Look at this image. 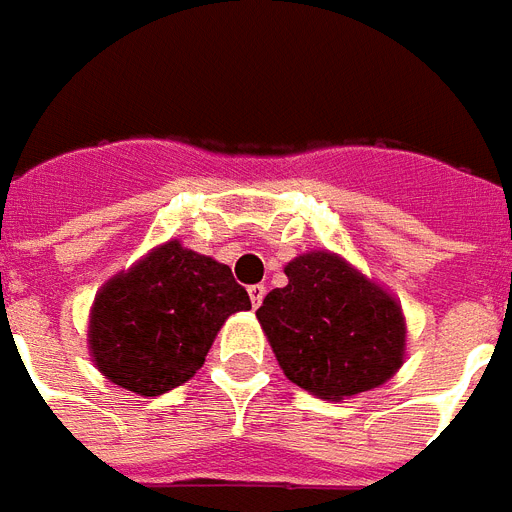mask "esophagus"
<instances>
[{
    "instance_id": "obj_1",
    "label": "esophagus",
    "mask_w": 512,
    "mask_h": 512,
    "mask_svg": "<svg viewBox=\"0 0 512 512\" xmlns=\"http://www.w3.org/2000/svg\"><path fill=\"white\" fill-rule=\"evenodd\" d=\"M248 296H251L253 309H259L261 301H264V296H267V285H261V282H256V285H251V288H248Z\"/></svg>"
}]
</instances>
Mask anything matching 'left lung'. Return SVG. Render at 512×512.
<instances>
[{"mask_svg":"<svg viewBox=\"0 0 512 512\" xmlns=\"http://www.w3.org/2000/svg\"><path fill=\"white\" fill-rule=\"evenodd\" d=\"M285 275L288 285L269 290L256 317L288 380L335 402L402 367V306L378 282L330 251L301 253Z\"/></svg>","mask_w":512,"mask_h":512,"instance_id":"obj_1","label":"left lung"}]
</instances>
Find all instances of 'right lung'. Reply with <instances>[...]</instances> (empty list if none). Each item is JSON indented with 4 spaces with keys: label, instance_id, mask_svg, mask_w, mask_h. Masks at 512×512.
I'll list each match as a JSON object with an SVG mask.
<instances>
[{
    "label": "right lung",
    "instance_id": "obj_1",
    "mask_svg": "<svg viewBox=\"0 0 512 512\" xmlns=\"http://www.w3.org/2000/svg\"><path fill=\"white\" fill-rule=\"evenodd\" d=\"M245 309L251 298L227 264L169 240L102 285L89 317V354L116 386L166 394L203 367L224 320Z\"/></svg>",
    "mask_w": 512,
    "mask_h": 512
}]
</instances>
